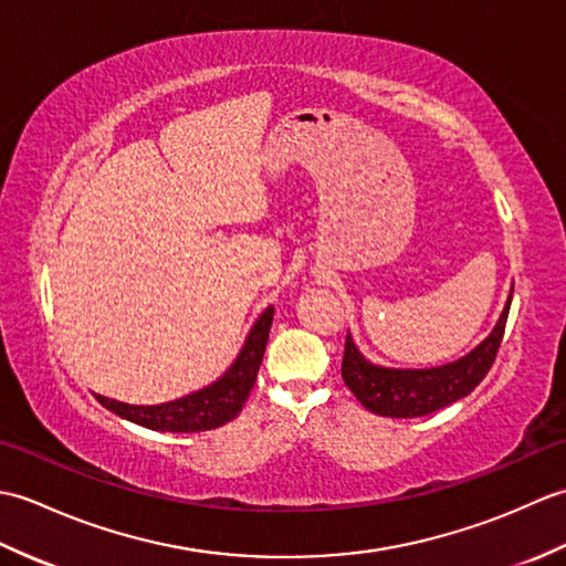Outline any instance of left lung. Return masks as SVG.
<instances>
[{
  "mask_svg": "<svg viewBox=\"0 0 566 566\" xmlns=\"http://www.w3.org/2000/svg\"><path fill=\"white\" fill-rule=\"evenodd\" d=\"M509 308L511 298L496 328L476 350L457 363L432 369H387L369 365L347 335L343 353L345 387L357 396L367 411L384 418H418L440 411L472 394L476 384L489 375L503 340V331H506Z\"/></svg>",
  "mask_w": 566,
  "mask_h": 566,
  "instance_id": "1",
  "label": "left lung"
}]
</instances>
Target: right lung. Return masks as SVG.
<instances>
[{
    "label": "right lung",
    "instance_id": "right-lung-1",
    "mask_svg": "<svg viewBox=\"0 0 566 566\" xmlns=\"http://www.w3.org/2000/svg\"><path fill=\"white\" fill-rule=\"evenodd\" d=\"M272 314H274L272 306L264 308V314L258 318L255 326H252L243 350H240L231 369H228L219 381H213L207 389L189 394L185 399L160 403V406H130V403L106 399V396H97V401L104 408H109L112 413L150 430L201 432V430L219 428L228 423V420H233L240 413L243 403L248 401L252 384L258 379L264 345H268Z\"/></svg>",
    "mask_w": 566,
    "mask_h": 566
}]
</instances>
